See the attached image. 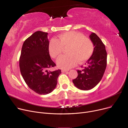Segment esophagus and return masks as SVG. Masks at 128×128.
Here are the masks:
<instances>
[{"label":"esophagus","instance_id":"1","mask_svg":"<svg viewBox=\"0 0 128 128\" xmlns=\"http://www.w3.org/2000/svg\"><path fill=\"white\" fill-rule=\"evenodd\" d=\"M68 70H62V72H68Z\"/></svg>","mask_w":128,"mask_h":128}]
</instances>
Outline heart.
I'll return each instance as SVG.
<instances>
[{"label":"heart","instance_id":"b5f03b06","mask_svg":"<svg viewBox=\"0 0 128 128\" xmlns=\"http://www.w3.org/2000/svg\"><path fill=\"white\" fill-rule=\"evenodd\" d=\"M68 47L66 53L68 54L60 56L57 60V65L60 68L69 69L76 63H82L88 60L92 54L94 46L89 38L75 32H68L61 34L58 39L53 38L49 43V51L54 58H58L63 48Z\"/></svg>","mask_w":128,"mask_h":128}]
</instances>
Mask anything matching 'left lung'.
Masks as SVG:
<instances>
[{"instance_id":"left-lung-1","label":"left lung","mask_w":128,"mask_h":128,"mask_svg":"<svg viewBox=\"0 0 128 128\" xmlns=\"http://www.w3.org/2000/svg\"><path fill=\"white\" fill-rule=\"evenodd\" d=\"M94 46L92 55L81 66L82 70H77L78 76L72 82L77 88L89 90L95 87L102 79L107 65V52L102 40L95 33L89 36Z\"/></svg>"}]
</instances>
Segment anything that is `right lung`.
Returning <instances> with one entry per match:
<instances>
[{"instance_id": "1", "label": "right lung", "mask_w": 128, "mask_h": 128, "mask_svg": "<svg viewBox=\"0 0 128 128\" xmlns=\"http://www.w3.org/2000/svg\"><path fill=\"white\" fill-rule=\"evenodd\" d=\"M48 33L35 32L23 44L19 65L20 72L29 88L36 93L46 95L53 91L61 70L48 71L56 66L49 52Z\"/></svg>"}]
</instances>
